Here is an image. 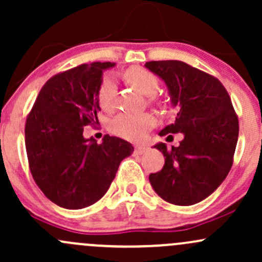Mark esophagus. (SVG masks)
<instances>
[{
	"mask_svg": "<svg viewBox=\"0 0 262 262\" xmlns=\"http://www.w3.org/2000/svg\"><path fill=\"white\" fill-rule=\"evenodd\" d=\"M146 150H147V147H145V146H136L135 147V152L136 154H143Z\"/></svg>",
	"mask_w": 262,
	"mask_h": 262,
	"instance_id": "1",
	"label": "esophagus"
}]
</instances>
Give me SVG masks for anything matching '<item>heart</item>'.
<instances>
[{
	"mask_svg": "<svg viewBox=\"0 0 262 262\" xmlns=\"http://www.w3.org/2000/svg\"><path fill=\"white\" fill-rule=\"evenodd\" d=\"M125 78L127 82L134 85L146 95L148 102L154 105H160V100L156 97V92L160 87L159 78L152 72L143 67L135 66L125 72ZM97 100L100 106L106 111H111L116 103V82L111 75H105L100 81L97 90ZM155 125L152 115L147 112L142 114H128L122 112L117 115L110 123V130L117 136L130 141H141L147 134L148 128Z\"/></svg>",
	"mask_w": 262,
	"mask_h": 262,
	"instance_id": "b5f03b06",
	"label": "heart"
}]
</instances>
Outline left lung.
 <instances>
[{
  "label": "left lung",
  "mask_w": 262,
  "mask_h": 262,
  "mask_svg": "<svg viewBox=\"0 0 262 262\" xmlns=\"http://www.w3.org/2000/svg\"><path fill=\"white\" fill-rule=\"evenodd\" d=\"M145 66L165 81L171 102L179 107L175 122L160 136L184 135L177 147L155 146L164 154L165 165L148 179L165 201L198 204L220 186L233 164L238 119L231 98L217 78L182 61H150Z\"/></svg>",
  "instance_id": "8db88e82"
}]
</instances>
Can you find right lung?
Masks as SVG:
<instances>
[{"instance_id":"1","label":"right lung","mask_w":262,"mask_h":262,"mask_svg":"<svg viewBox=\"0 0 262 262\" xmlns=\"http://www.w3.org/2000/svg\"><path fill=\"white\" fill-rule=\"evenodd\" d=\"M111 62L82 63L52 76L36 98L25 125L29 167L53 204L78 210L107 192L117 168L134 152L130 142L106 135L102 143L83 137L98 122L97 90Z\"/></svg>"}]
</instances>
